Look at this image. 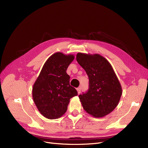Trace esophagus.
I'll list each match as a JSON object with an SVG mask.
<instances>
[{
    "instance_id": "34e87169",
    "label": "esophagus",
    "mask_w": 148,
    "mask_h": 148,
    "mask_svg": "<svg viewBox=\"0 0 148 148\" xmlns=\"http://www.w3.org/2000/svg\"><path fill=\"white\" fill-rule=\"evenodd\" d=\"M77 92H78V94H79L80 93V92H81V88H77Z\"/></svg>"
}]
</instances>
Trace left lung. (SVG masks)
Wrapping results in <instances>:
<instances>
[{"label":"left lung","instance_id":"8db88e82","mask_svg":"<svg viewBox=\"0 0 148 148\" xmlns=\"http://www.w3.org/2000/svg\"><path fill=\"white\" fill-rule=\"evenodd\" d=\"M77 61L89 77V89L79 95L84 110L95 118L111 113L118 106L122 88L108 61L98 54L77 53Z\"/></svg>","mask_w":148,"mask_h":148}]
</instances>
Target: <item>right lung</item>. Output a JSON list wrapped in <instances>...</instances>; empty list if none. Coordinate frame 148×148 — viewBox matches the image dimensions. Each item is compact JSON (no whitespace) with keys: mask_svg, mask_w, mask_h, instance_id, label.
Returning <instances> with one entry per match:
<instances>
[{"mask_svg":"<svg viewBox=\"0 0 148 148\" xmlns=\"http://www.w3.org/2000/svg\"><path fill=\"white\" fill-rule=\"evenodd\" d=\"M74 59L73 54H53L45 62L34 84V101L46 118L61 117L66 112L70 98L78 94L70 85V77L66 72Z\"/></svg>","mask_w":148,"mask_h":148,"instance_id":"1","label":"right lung"}]
</instances>
